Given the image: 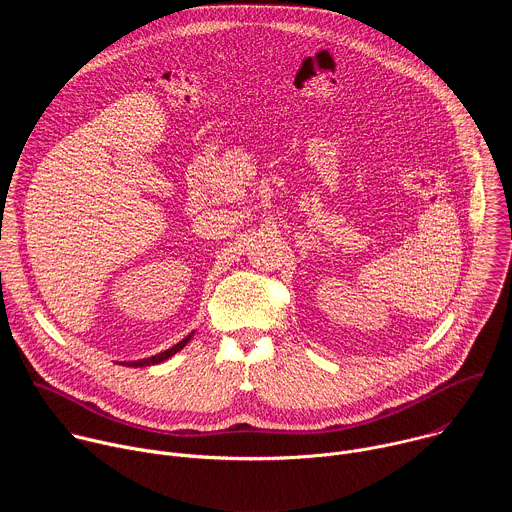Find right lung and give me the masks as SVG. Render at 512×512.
I'll use <instances>...</instances> for the list:
<instances>
[{
	"label": "right lung",
	"instance_id": "1",
	"mask_svg": "<svg viewBox=\"0 0 512 512\" xmlns=\"http://www.w3.org/2000/svg\"><path fill=\"white\" fill-rule=\"evenodd\" d=\"M190 338H192V334H188L184 340H180V342L174 344L172 348H168V350H164V352H160V354H156V356H152V358H141V360H135V362H125V367H148V364H158V362H162V360H168V358L174 356L178 350H182Z\"/></svg>",
	"mask_w": 512,
	"mask_h": 512
}]
</instances>
